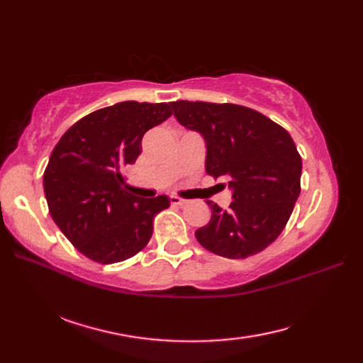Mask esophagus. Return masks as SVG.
Returning <instances> with one entry per match:
<instances>
[{
	"label": "esophagus",
	"instance_id": "34e87169",
	"mask_svg": "<svg viewBox=\"0 0 363 363\" xmlns=\"http://www.w3.org/2000/svg\"><path fill=\"white\" fill-rule=\"evenodd\" d=\"M169 203H172L173 206H184V204H186L187 201H186V199H182V198H179V196H169Z\"/></svg>",
	"mask_w": 363,
	"mask_h": 363
}]
</instances>
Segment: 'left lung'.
<instances>
[{"label": "left lung", "instance_id": "obj_1", "mask_svg": "<svg viewBox=\"0 0 363 363\" xmlns=\"http://www.w3.org/2000/svg\"><path fill=\"white\" fill-rule=\"evenodd\" d=\"M179 125L206 142V172L228 179L229 211L212 201V217L196 240L228 259L265 250L287 225L301 191L303 162L290 134L257 111L238 104L169 103Z\"/></svg>", "mask_w": 363, "mask_h": 363}]
</instances>
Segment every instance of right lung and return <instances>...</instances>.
Listing matches in <instances>:
<instances>
[{
  "label": "right lung",
  "mask_w": 363,
  "mask_h": 363,
  "mask_svg": "<svg viewBox=\"0 0 363 363\" xmlns=\"http://www.w3.org/2000/svg\"><path fill=\"white\" fill-rule=\"evenodd\" d=\"M167 103L123 101L91 112L60 137L43 173L54 223L76 250L98 264H115L142 251L152 220L168 198H137L120 169L142 152L146 130L164 123Z\"/></svg>",
  "instance_id": "add662e5"
}]
</instances>
